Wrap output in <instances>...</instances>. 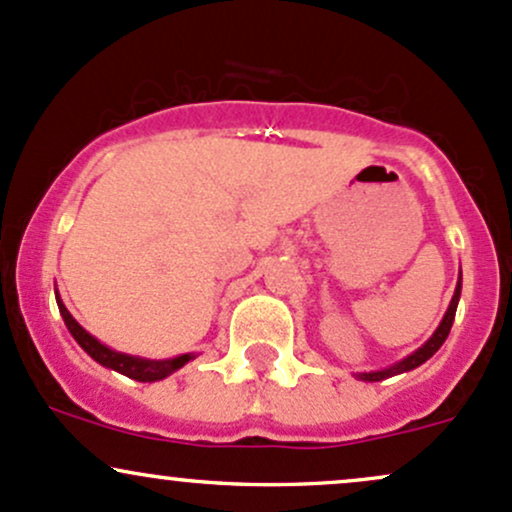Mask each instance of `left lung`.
<instances>
[{"instance_id": "obj_1", "label": "left lung", "mask_w": 512, "mask_h": 512, "mask_svg": "<svg viewBox=\"0 0 512 512\" xmlns=\"http://www.w3.org/2000/svg\"><path fill=\"white\" fill-rule=\"evenodd\" d=\"M459 296H462V269H459V282H457V289H454V296L452 301H449V308L445 313V318L440 320V325H437L435 333L430 335L428 340L423 342V345L418 347V350L411 352L408 357H403L401 362L391 364V367L386 369H376V372H359L355 374L359 381H384L389 379V376H396V374H403V372H411V369L420 367L423 362H428V359L435 355L437 350L442 347V342L447 340L449 330H452V323H454V313H457V303H459Z\"/></svg>"}]
</instances>
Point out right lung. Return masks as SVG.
<instances>
[{
	"label": "right lung",
	"instance_id": "right-lung-1",
	"mask_svg": "<svg viewBox=\"0 0 512 512\" xmlns=\"http://www.w3.org/2000/svg\"><path fill=\"white\" fill-rule=\"evenodd\" d=\"M55 301H58L60 316H63L67 330H70L72 338L77 340V345H80L82 350L94 359V362H99L101 367L114 369V372L128 376V379L148 381V384L150 381H162V379H167L170 374L177 372V369H182L187 362L196 359V352H187V355H177L170 359H145V357L126 355V352L111 350L109 345L99 342L92 333H87V330H84L82 325L72 318V313L65 308V303H63V299H60L58 291H55Z\"/></svg>",
	"mask_w": 512,
	"mask_h": 512
}]
</instances>
